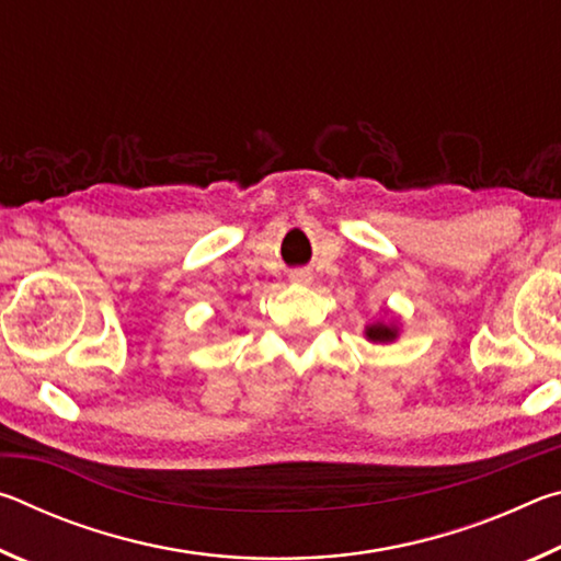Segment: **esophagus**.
Here are the masks:
<instances>
[{
    "label": "esophagus",
    "mask_w": 561,
    "mask_h": 561,
    "mask_svg": "<svg viewBox=\"0 0 561 561\" xmlns=\"http://www.w3.org/2000/svg\"><path fill=\"white\" fill-rule=\"evenodd\" d=\"M289 282L291 284H301V287H307V284H311V272L309 270H294L289 274Z\"/></svg>",
    "instance_id": "esophagus-1"
}]
</instances>
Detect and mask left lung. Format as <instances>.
Masks as SVG:
<instances>
[{
	"instance_id": "1",
	"label": "left lung",
	"mask_w": 561,
	"mask_h": 561,
	"mask_svg": "<svg viewBox=\"0 0 561 561\" xmlns=\"http://www.w3.org/2000/svg\"><path fill=\"white\" fill-rule=\"evenodd\" d=\"M366 339L374 341V344H391L398 339V327L386 324V321H374V324L366 327Z\"/></svg>"
}]
</instances>
